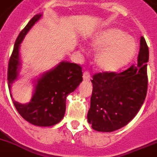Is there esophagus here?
I'll return each instance as SVG.
<instances>
[{
	"label": "esophagus",
	"mask_w": 157,
	"mask_h": 157,
	"mask_svg": "<svg viewBox=\"0 0 157 157\" xmlns=\"http://www.w3.org/2000/svg\"><path fill=\"white\" fill-rule=\"evenodd\" d=\"M83 80H84V81H86V82H88V81H90V73H89V72H87V71L84 72Z\"/></svg>",
	"instance_id": "obj_1"
}]
</instances>
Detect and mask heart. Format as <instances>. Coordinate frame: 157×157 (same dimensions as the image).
Returning a JSON list of instances; mask_svg holds the SVG:
<instances>
[{"label":"heart","mask_w":157,"mask_h":157,"mask_svg":"<svg viewBox=\"0 0 157 157\" xmlns=\"http://www.w3.org/2000/svg\"><path fill=\"white\" fill-rule=\"evenodd\" d=\"M91 50L97 51L94 63L98 70L117 71L129 63L137 51V44L132 36L116 27L100 30L92 36Z\"/></svg>","instance_id":"heart-1"}]
</instances>
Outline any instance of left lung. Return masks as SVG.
<instances>
[{"label": "left lung", "mask_w": 157, "mask_h": 157, "mask_svg": "<svg viewBox=\"0 0 157 157\" xmlns=\"http://www.w3.org/2000/svg\"><path fill=\"white\" fill-rule=\"evenodd\" d=\"M138 63L121 73L95 74L87 119L94 130L112 132L126 125L144 104L147 90L149 50L140 38Z\"/></svg>", "instance_id": "left-lung-1"}]
</instances>
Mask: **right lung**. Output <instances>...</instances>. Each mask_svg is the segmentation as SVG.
<instances>
[{"label":"right lung","instance_id":"right-lung-1","mask_svg":"<svg viewBox=\"0 0 157 157\" xmlns=\"http://www.w3.org/2000/svg\"><path fill=\"white\" fill-rule=\"evenodd\" d=\"M36 14L15 41L8 67V86L16 109L23 119L36 126H52L61 121L66 112V98L82 82L81 67L68 61H62L48 71L33 79V94L29 103H21L13 98L11 87L20 78L22 63L20 44L27 33L42 17Z\"/></svg>","mask_w":157,"mask_h":157}]
</instances>
